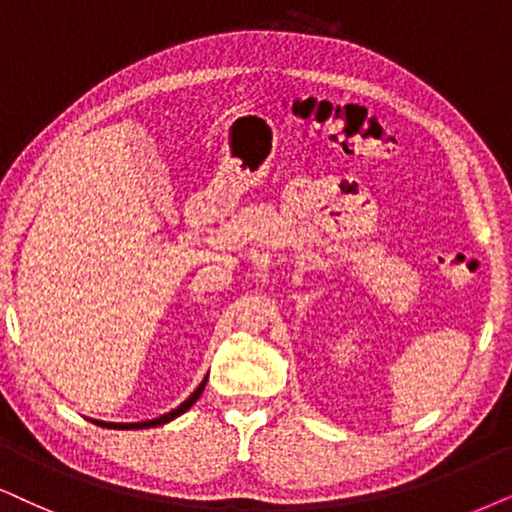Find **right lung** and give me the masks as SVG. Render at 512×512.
I'll list each match as a JSON object with an SVG mask.
<instances>
[{"label": "right lung", "instance_id": "obj_1", "mask_svg": "<svg viewBox=\"0 0 512 512\" xmlns=\"http://www.w3.org/2000/svg\"><path fill=\"white\" fill-rule=\"evenodd\" d=\"M205 383H208V378H203V383H200L196 390L191 392L189 399L181 401L177 409H172L170 413H163V416H160V418L144 420V423H106V420H92V418H89V420H92V423H96V425H101V428H108V430H144V428H155V425H165V423H170V420H174L177 416H181V413L189 411L191 406L196 404L198 397L205 390Z\"/></svg>", "mask_w": 512, "mask_h": 512}]
</instances>
